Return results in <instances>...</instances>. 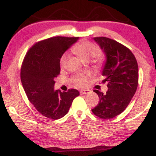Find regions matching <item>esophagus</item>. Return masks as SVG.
<instances>
[{"mask_svg": "<svg viewBox=\"0 0 156 156\" xmlns=\"http://www.w3.org/2000/svg\"><path fill=\"white\" fill-rule=\"evenodd\" d=\"M89 92V90H81V91H80V93L81 94H88Z\"/></svg>", "mask_w": 156, "mask_h": 156, "instance_id": "obj_1", "label": "esophagus"}]
</instances>
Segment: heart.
Wrapping results in <instances>:
<instances>
[{
	"mask_svg": "<svg viewBox=\"0 0 156 156\" xmlns=\"http://www.w3.org/2000/svg\"><path fill=\"white\" fill-rule=\"evenodd\" d=\"M99 48L95 44L90 41H82L75 45L72 48V51L76 55H78L80 59L84 61H87L90 58L94 57L96 62H102L103 59L102 56L98 53ZM68 54L67 53L62 54L60 58V66L61 68H64L66 66L68 59ZM73 83L77 86L83 87L87 84L88 76L84 74H78L73 78Z\"/></svg>",
	"mask_w": 156,
	"mask_h": 156,
	"instance_id": "obj_1",
	"label": "heart"
}]
</instances>
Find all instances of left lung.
Instances as JSON below:
<instances>
[{
	"instance_id": "8db88e82",
	"label": "left lung",
	"mask_w": 156,
	"mask_h": 156,
	"mask_svg": "<svg viewBox=\"0 0 156 156\" xmlns=\"http://www.w3.org/2000/svg\"><path fill=\"white\" fill-rule=\"evenodd\" d=\"M94 40L106 54L102 76L108 90L105 94L98 90L94 91L98 94L99 102L91 111L100 119H112L123 112L136 92L137 62L129 48L115 40L106 37H96Z\"/></svg>"
}]
</instances>
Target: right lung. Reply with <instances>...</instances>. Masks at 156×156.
<instances>
[{
  "mask_svg": "<svg viewBox=\"0 0 156 156\" xmlns=\"http://www.w3.org/2000/svg\"><path fill=\"white\" fill-rule=\"evenodd\" d=\"M79 37L56 36L35 43L28 50L21 67V81L28 99L41 115L59 119L68 112L79 91L54 90L60 73V58Z\"/></svg>",
  "mask_w": 156,
  "mask_h": 156,
  "instance_id": "add662e5",
  "label": "right lung"
}]
</instances>
